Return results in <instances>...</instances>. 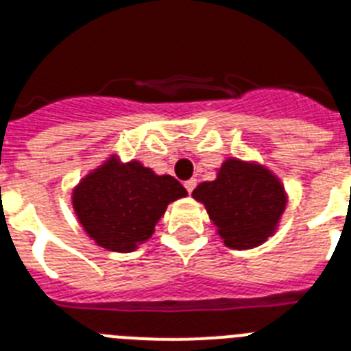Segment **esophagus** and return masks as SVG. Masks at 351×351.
<instances>
[{
  "label": "esophagus",
  "instance_id": "obj_1",
  "mask_svg": "<svg viewBox=\"0 0 351 351\" xmlns=\"http://www.w3.org/2000/svg\"><path fill=\"white\" fill-rule=\"evenodd\" d=\"M185 189H187V193H193V191H194V187H196V178H191V180H187V182H185Z\"/></svg>",
  "mask_w": 351,
  "mask_h": 351
}]
</instances>
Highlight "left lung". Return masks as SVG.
I'll return each instance as SVG.
<instances>
[{
    "label": "left lung",
    "instance_id": "left-lung-1",
    "mask_svg": "<svg viewBox=\"0 0 351 351\" xmlns=\"http://www.w3.org/2000/svg\"><path fill=\"white\" fill-rule=\"evenodd\" d=\"M193 198L203 203L225 246L252 250L275 234L287 205L280 178L257 162L226 158L216 180L202 182Z\"/></svg>",
    "mask_w": 351,
    "mask_h": 351
}]
</instances>
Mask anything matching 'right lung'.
I'll return each instance as SVG.
<instances>
[{"label": "right lung", "mask_w": 351, "mask_h": 351, "mask_svg": "<svg viewBox=\"0 0 351 351\" xmlns=\"http://www.w3.org/2000/svg\"><path fill=\"white\" fill-rule=\"evenodd\" d=\"M185 196L184 185L171 175L110 155L82 178L71 203L94 243L108 252L130 253L148 243L167 205Z\"/></svg>", "instance_id": "add662e5"}]
</instances>
